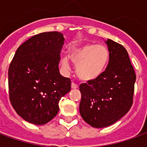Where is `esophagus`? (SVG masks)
<instances>
[{
  "instance_id": "1",
  "label": "esophagus",
  "mask_w": 147,
  "mask_h": 147,
  "mask_svg": "<svg viewBox=\"0 0 147 147\" xmlns=\"http://www.w3.org/2000/svg\"><path fill=\"white\" fill-rule=\"evenodd\" d=\"M71 88H72V89H77V88H78V85H77L76 83H71Z\"/></svg>"
}]
</instances>
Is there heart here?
I'll list each match as a JSON object with an SVG mask.
<instances>
[{
    "label": "heart",
    "instance_id": "1",
    "mask_svg": "<svg viewBox=\"0 0 147 147\" xmlns=\"http://www.w3.org/2000/svg\"><path fill=\"white\" fill-rule=\"evenodd\" d=\"M109 57L108 49L97 44H86L70 51L71 61L76 65V74L84 81L93 80L102 73ZM64 70L69 69L67 58L61 60Z\"/></svg>",
    "mask_w": 147,
    "mask_h": 147
}]
</instances>
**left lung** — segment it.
<instances>
[{"label":"left lung","instance_id":"obj_1","mask_svg":"<svg viewBox=\"0 0 147 147\" xmlns=\"http://www.w3.org/2000/svg\"><path fill=\"white\" fill-rule=\"evenodd\" d=\"M105 42L109 52L105 70L98 78L80 85L81 117L98 128L116 123L129 111L136 80L126 49L111 39Z\"/></svg>","mask_w":147,"mask_h":147}]
</instances>
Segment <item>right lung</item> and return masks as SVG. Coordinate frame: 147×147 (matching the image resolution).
Wrapping results in <instances>:
<instances>
[{
    "instance_id": "add662e5",
    "label": "right lung",
    "mask_w": 147,
    "mask_h": 147,
    "mask_svg": "<svg viewBox=\"0 0 147 147\" xmlns=\"http://www.w3.org/2000/svg\"><path fill=\"white\" fill-rule=\"evenodd\" d=\"M64 42L57 31L35 34L17 49L9 65L10 102L30 123L42 125L54 118L60 100L71 90V80L58 67Z\"/></svg>"
}]
</instances>
